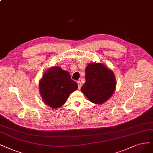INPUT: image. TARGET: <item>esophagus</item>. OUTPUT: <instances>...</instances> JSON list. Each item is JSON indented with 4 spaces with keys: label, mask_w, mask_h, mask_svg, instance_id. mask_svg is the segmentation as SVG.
<instances>
[{
    "label": "esophagus",
    "mask_w": 153,
    "mask_h": 153,
    "mask_svg": "<svg viewBox=\"0 0 153 153\" xmlns=\"http://www.w3.org/2000/svg\"><path fill=\"white\" fill-rule=\"evenodd\" d=\"M77 84H78V89H81V85H82V84H81V81H78L77 82Z\"/></svg>",
    "instance_id": "34e87169"
}]
</instances>
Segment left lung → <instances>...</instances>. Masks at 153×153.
I'll return each mask as SVG.
<instances>
[{
  "label": "left lung",
  "mask_w": 153,
  "mask_h": 153,
  "mask_svg": "<svg viewBox=\"0 0 153 153\" xmlns=\"http://www.w3.org/2000/svg\"><path fill=\"white\" fill-rule=\"evenodd\" d=\"M86 82L81 91L95 104H102L114 94L115 77L111 70L102 64L91 63L86 68Z\"/></svg>",
  "instance_id": "1"
}]
</instances>
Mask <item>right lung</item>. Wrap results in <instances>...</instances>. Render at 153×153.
I'll return each instance as SVG.
<instances>
[{
  "label": "right lung",
  "instance_id": "right-lung-1",
  "mask_svg": "<svg viewBox=\"0 0 153 153\" xmlns=\"http://www.w3.org/2000/svg\"><path fill=\"white\" fill-rule=\"evenodd\" d=\"M39 86L44 102L53 108H58L63 105L71 93L78 88L69 73L59 67L51 68L45 72Z\"/></svg>",
  "mask_w": 153,
  "mask_h": 153
}]
</instances>
